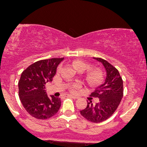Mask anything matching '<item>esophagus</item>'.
Listing matches in <instances>:
<instances>
[{
    "label": "esophagus",
    "instance_id": "34e87169",
    "mask_svg": "<svg viewBox=\"0 0 147 147\" xmlns=\"http://www.w3.org/2000/svg\"><path fill=\"white\" fill-rule=\"evenodd\" d=\"M66 96H68V97H71V98H75V99H76V98H78V96H76L71 95V94H66Z\"/></svg>",
    "mask_w": 147,
    "mask_h": 147
}]
</instances>
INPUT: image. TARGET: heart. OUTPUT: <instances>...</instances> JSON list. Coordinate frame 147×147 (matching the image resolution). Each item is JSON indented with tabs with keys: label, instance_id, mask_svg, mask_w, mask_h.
<instances>
[{
	"label": "heart",
	"instance_id": "1",
	"mask_svg": "<svg viewBox=\"0 0 147 147\" xmlns=\"http://www.w3.org/2000/svg\"><path fill=\"white\" fill-rule=\"evenodd\" d=\"M72 65L76 70L78 71H84L86 69L89 67L88 64L84 61L80 60V59H76L74 61ZM86 78L88 82L93 85L99 84L102 80V73L101 71L98 69H92L88 71L86 74ZM80 84H75L71 86V91H75L76 88H79Z\"/></svg>",
	"mask_w": 147,
	"mask_h": 147
}]
</instances>
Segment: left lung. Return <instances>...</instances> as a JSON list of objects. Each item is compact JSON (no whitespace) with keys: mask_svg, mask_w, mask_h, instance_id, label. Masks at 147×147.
Wrapping results in <instances>:
<instances>
[{"mask_svg":"<svg viewBox=\"0 0 147 147\" xmlns=\"http://www.w3.org/2000/svg\"><path fill=\"white\" fill-rule=\"evenodd\" d=\"M102 63L107 71L104 84L96 88L90 95L98 98L100 101L94 105L89 99L86 108L80 111L81 116L91 122L100 123L113 115L121 103L123 95V80L119 71L107 61L101 58H94Z\"/></svg>","mask_w":147,"mask_h":147,"instance_id":"left-lung-1","label":"left lung"}]
</instances>
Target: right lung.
Segmentation results:
<instances>
[{"label": "right lung", "instance_id": "1", "mask_svg": "<svg viewBox=\"0 0 147 147\" xmlns=\"http://www.w3.org/2000/svg\"><path fill=\"white\" fill-rule=\"evenodd\" d=\"M64 58L38 61L22 72L18 95L27 112L37 119H47L57 114L61 105L59 97L48 96L46 84L52 81L56 69Z\"/></svg>", "mask_w": 147, "mask_h": 147}]
</instances>
